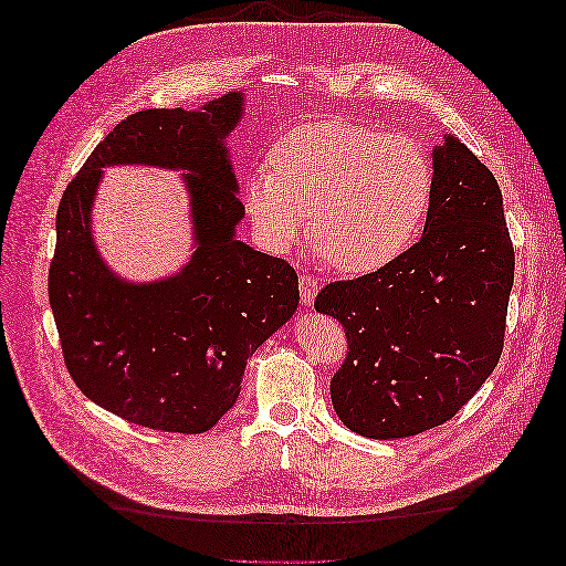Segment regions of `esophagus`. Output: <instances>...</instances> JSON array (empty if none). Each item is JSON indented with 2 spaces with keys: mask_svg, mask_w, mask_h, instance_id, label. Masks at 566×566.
<instances>
[{
  "mask_svg": "<svg viewBox=\"0 0 566 566\" xmlns=\"http://www.w3.org/2000/svg\"><path fill=\"white\" fill-rule=\"evenodd\" d=\"M300 297H302V304L304 306H311L317 297V279L311 276V274H304L300 276Z\"/></svg>",
  "mask_w": 566,
  "mask_h": 566,
  "instance_id": "obj_1",
  "label": "esophagus"
}]
</instances>
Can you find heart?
<instances>
[{
	"mask_svg": "<svg viewBox=\"0 0 566 566\" xmlns=\"http://www.w3.org/2000/svg\"><path fill=\"white\" fill-rule=\"evenodd\" d=\"M244 184L258 237L285 251L311 226L317 253L345 274H370L419 234L433 198V164L408 136L338 119L290 130Z\"/></svg>",
	"mask_w": 566,
	"mask_h": 566,
	"instance_id": "b5f03b06",
	"label": "heart"
}]
</instances>
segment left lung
<instances>
[{"mask_svg": "<svg viewBox=\"0 0 566 566\" xmlns=\"http://www.w3.org/2000/svg\"><path fill=\"white\" fill-rule=\"evenodd\" d=\"M514 247L497 179L447 133L433 149L423 234L382 269L322 287L347 357L332 380L338 419L394 440L449 421L500 361Z\"/></svg>", "mask_w": 566, "mask_h": 566, "instance_id": "1", "label": "left lung"}]
</instances>
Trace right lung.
Wrapping results in <instances>:
<instances>
[{
  "label": "right lung",
  "instance_id": "right-lung-1",
  "mask_svg": "<svg viewBox=\"0 0 566 566\" xmlns=\"http://www.w3.org/2000/svg\"><path fill=\"white\" fill-rule=\"evenodd\" d=\"M244 115L228 92L200 111H140L119 122L66 186L48 294L73 382L103 410L168 433H205L234 406L247 361L300 306L294 269L237 239L247 217L226 138ZM181 169L197 251L177 275L130 284L91 234L102 168Z\"/></svg>",
  "mask_w": 566,
  "mask_h": 566
}]
</instances>
